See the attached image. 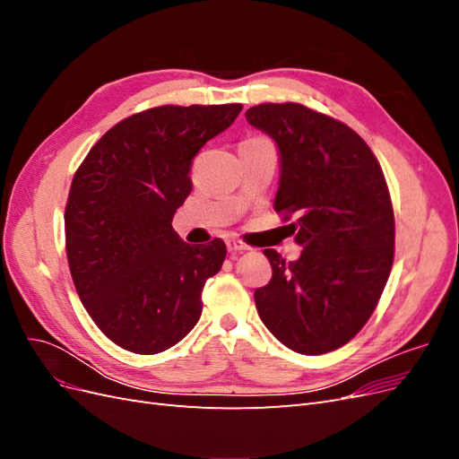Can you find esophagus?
I'll list each match as a JSON object with an SVG mask.
<instances>
[{
  "label": "esophagus",
  "mask_w": 459,
  "mask_h": 459,
  "mask_svg": "<svg viewBox=\"0 0 459 459\" xmlns=\"http://www.w3.org/2000/svg\"><path fill=\"white\" fill-rule=\"evenodd\" d=\"M226 245H228V251H230V253L248 251V245L243 243L239 238H228V239H226Z\"/></svg>",
  "instance_id": "34e87169"
}]
</instances>
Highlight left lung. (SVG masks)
Wrapping results in <instances>:
<instances>
[{
    "mask_svg": "<svg viewBox=\"0 0 459 459\" xmlns=\"http://www.w3.org/2000/svg\"><path fill=\"white\" fill-rule=\"evenodd\" d=\"M280 149L273 208L295 216L300 258L264 255L272 280L255 290L258 316L287 349L316 356L366 325L394 260V212L381 166L346 124L300 103H262L245 113Z\"/></svg>",
    "mask_w": 459,
    "mask_h": 459,
    "instance_id": "1",
    "label": "left lung"
}]
</instances>
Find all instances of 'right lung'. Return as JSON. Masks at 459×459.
Segmentation results:
<instances>
[{"mask_svg": "<svg viewBox=\"0 0 459 459\" xmlns=\"http://www.w3.org/2000/svg\"><path fill=\"white\" fill-rule=\"evenodd\" d=\"M231 105H162L115 124L73 178L66 258L95 325L135 354L182 341L203 312V287L226 243L191 247L172 228L191 193V162L241 113Z\"/></svg>", "mask_w": 459, "mask_h": 459, "instance_id": "right-lung-1", "label": "right lung"}]
</instances>
